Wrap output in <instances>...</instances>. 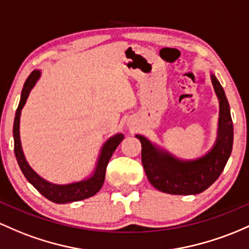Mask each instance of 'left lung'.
<instances>
[{"mask_svg":"<svg viewBox=\"0 0 249 249\" xmlns=\"http://www.w3.org/2000/svg\"><path fill=\"white\" fill-rule=\"evenodd\" d=\"M218 99L217 136L214 145L201 157L181 160L142 135V163L147 179L157 190L173 195H196L208 189L218 178L233 147V122L228 100L214 73L210 74Z\"/></svg>","mask_w":249,"mask_h":249,"instance_id":"obj_1","label":"left lung"}]
</instances>
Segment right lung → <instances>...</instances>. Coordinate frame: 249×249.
Segmentation results:
<instances>
[{
  "label": "right lung",
  "mask_w": 249,
  "mask_h": 249,
  "mask_svg": "<svg viewBox=\"0 0 249 249\" xmlns=\"http://www.w3.org/2000/svg\"><path fill=\"white\" fill-rule=\"evenodd\" d=\"M40 75L41 71L35 70L33 71L31 75H29L28 79L26 80V83L23 85L22 92H21V99L20 104H18V110H16L15 119H14V152H15L16 160H18V166H20L24 177L28 179V182L31 183L33 187L39 191L40 194H42L46 198L54 202V203L64 204L91 197V196L95 195L98 191L102 189L104 181H105L106 166H107L108 160H111L113 152L116 151L117 146H118L120 142L124 139V135H123V133H116V135L112 136V137L108 138L107 141L103 144L99 156H98L97 163H95L93 173L89 175L87 178L81 179V181L67 183V184H56V183H52L47 181V179L42 178L39 174H36L33 170L32 166L28 164V162H27L23 154L22 145H21L20 138L21 111H22L24 104L27 102V98H28L29 93H31L32 89L35 86L36 81L40 79Z\"/></svg>",
  "instance_id": "1"
}]
</instances>
